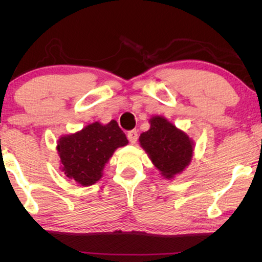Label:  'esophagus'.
<instances>
[{
	"mask_svg": "<svg viewBox=\"0 0 262 262\" xmlns=\"http://www.w3.org/2000/svg\"><path fill=\"white\" fill-rule=\"evenodd\" d=\"M127 137H128V140H129V142L130 143H136V141H137V130L136 129H133V130H130V132H128L127 133Z\"/></svg>",
	"mask_w": 262,
	"mask_h": 262,
	"instance_id": "esophagus-1",
	"label": "esophagus"
}]
</instances>
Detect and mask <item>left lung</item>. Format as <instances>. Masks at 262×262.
Wrapping results in <instances>:
<instances>
[{
  "mask_svg": "<svg viewBox=\"0 0 262 262\" xmlns=\"http://www.w3.org/2000/svg\"><path fill=\"white\" fill-rule=\"evenodd\" d=\"M149 123L150 129L140 135L141 147L164 178L173 179L192 161L194 142L161 115H154Z\"/></svg>",
  "mask_w": 262,
  "mask_h": 262,
  "instance_id": "obj_1",
  "label": "left lung"
}]
</instances>
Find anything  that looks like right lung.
Masks as SVG:
<instances>
[{"instance_id": "right-lung-1", "label": "right lung", "mask_w": 262, "mask_h": 262, "mask_svg": "<svg viewBox=\"0 0 262 262\" xmlns=\"http://www.w3.org/2000/svg\"><path fill=\"white\" fill-rule=\"evenodd\" d=\"M127 143L125 133L115 120L107 125L98 121L90 123L82 130L61 136L57 141L61 171L78 185H94L103 177L105 164L115 150Z\"/></svg>"}]
</instances>
